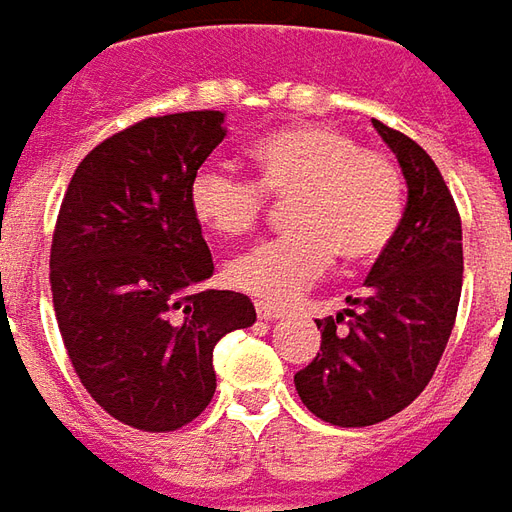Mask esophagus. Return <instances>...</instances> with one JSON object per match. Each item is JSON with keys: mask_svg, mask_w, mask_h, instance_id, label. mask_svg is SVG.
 I'll list each match as a JSON object with an SVG mask.
<instances>
[{"mask_svg": "<svg viewBox=\"0 0 512 512\" xmlns=\"http://www.w3.org/2000/svg\"><path fill=\"white\" fill-rule=\"evenodd\" d=\"M256 314L262 317V320H278V317H284V311L275 306H267V303H256Z\"/></svg>", "mask_w": 512, "mask_h": 512, "instance_id": "1", "label": "esophagus"}]
</instances>
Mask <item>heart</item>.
I'll return each instance as SVG.
<instances>
[{"instance_id":"heart-1","label":"heart","mask_w":512,"mask_h":512,"mask_svg":"<svg viewBox=\"0 0 512 512\" xmlns=\"http://www.w3.org/2000/svg\"><path fill=\"white\" fill-rule=\"evenodd\" d=\"M256 181L206 165L190 179V212L215 237H245L262 223L267 198L289 201L292 234L228 264V284L284 306L328 273L333 259L366 264L389 248L405 215L400 168L361 148L336 126H286L248 151Z\"/></svg>"}]
</instances>
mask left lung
I'll use <instances>...</instances> for the list:
<instances>
[{
	"label": "left lung",
	"mask_w": 512,
	"mask_h": 512,
	"mask_svg": "<svg viewBox=\"0 0 512 512\" xmlns=\"http://www.w3.org/2000/svg\"><path fill=\"white\" fill-rule=\"evenodd\" d=\"M372 123L408 184L402 226L372 264L364 297H347L350 308L336 320H317L320 353L295 375L308 411L339 427L378 424L422 394L455 328L463 286V231L447 181L419 143Z\"/></svg>",
	"instance_id": "left-lung-1"
}]
</instances>
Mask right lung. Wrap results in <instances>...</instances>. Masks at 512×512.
I'll return each instance as SVG.
<instances>
[{
  "label": "right lung",
  "instance_id": "add662e5",
  "mask_svg": "<svg viewBox=\"0 0 512 512\" xmlns=\"http://www.w3.org/2000/svg\"><path fill=\"white\" fill-rule=\"evenodd\" d=\"M223 112L146 118L79 162L52 237L49 284L74 372L112 419L170 433L215 397V344L256 322L248 295L204 289L215 264L190 179Z\"/></svg>",
  "mask_w": 512,
  "mask_h": 512
}]
</instances>
